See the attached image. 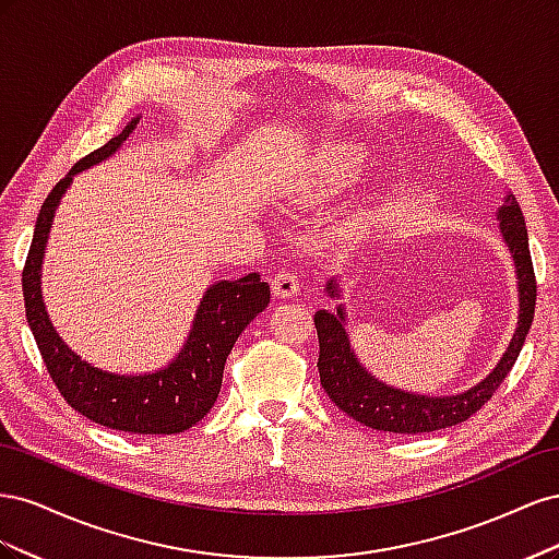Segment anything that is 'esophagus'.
I'll use <instances>...</instances> for the list:
<instances>
[{
    "mask_svg": "<svg viewBox=\"0 0 559 559\" xmlns=\"http://www.w3.org/2000/svg\"><path fill=\"white\" fill-rule=\"evenodd\" d=\"M298 273L294 267H289V265H284V267H280L277 273H275V277H273V294L277 296V298H289V296H296L298 294Z\"/></svg>",
    "mask_w": 559,
    "mask_h": 559,
    "instance_id": "1",
    "label": "esophagus"
}]
</instances>
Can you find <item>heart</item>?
<instances>
[{"mask_svg":"<svg viewBox=\"0 0 559 559\" xmlns=\"http://www.w3.org/2000/svg\"><path fill=\"white\" fill-rule=\"evenodd\" d=\"M361 170V154L352 146H333L321 158V186L324 191H337L345 183L357 179Z\"/></svg>","mask_w":559,"mask_h":559,"instance_id":"obj_1","label":"heart"}]
</instances>
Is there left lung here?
<instances>
[{"instance_id": "left-lung-1", "label": "left lung", "mask_w": 559, "mask_h": 559, "mask_svg": "<svg viewBox=\"0 0 559 559\" xmlns=\"http://www.w3.org/2000/svg\"><path fill=\"white\" fill-rule=\"evenodd\" d=\"M499 218L501 235L506 245L511 247L518 270L520 319L509 352L503 354V359L489 373V378H485L478 386L468 389L464 394L443 399L419 396L401 392V389H392L366 373L359 361L354 359V352L349 349V341L343 329V310H337V314L319 310L314 314V329L319 337V380L337 408L347 413L352 419L378 431L427 433L462 425V421L476 415L495 396L499 384L511 373L515 359L520 357V349L524 345V337L530 333L536 308V275L530 253L527 226H524V216L513 193L506 198L503 207L499 210ZM326 289L331 296H337L333 282H329Z\"/></svg>"}]
</instances>
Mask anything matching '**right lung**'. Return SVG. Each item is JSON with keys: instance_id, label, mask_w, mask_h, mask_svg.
Instances as JSON below:
<instances>
[{"instance_id": "add662e5", "label": "right lung", "mask_w": 559, "mask_h": 559, "mask_svg": "<svg viewBox=\"0 0 559 559\" xmlns=\"http://www.w3.org/2000/svg\"><path fill=\"white\" fill-rule=\"evenodd\" d=\"M138 121H130L121 134L105 146L81 158L67 177L48 193L37 216L27 261L23 267L25 317L50 380L60 396L76 413L95 425L128 433H181L210 413L224 380L228 354L247 329L249 321L270 302V286L257 273L235 282H216L200 302L193 331L179 352L177 361L151 376H114L81 361L67 347L44 310L41 300V259L48 240L50 218L72 177L111 156L132 132Z\"/></svg>"}]
</instances>
